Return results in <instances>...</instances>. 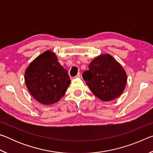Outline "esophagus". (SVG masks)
<instances>
[{"label": "esophagus", "instance_id": "obj_1", "mask_svg": "<svg viewBox=\"0 0 153 153\" xmlns=\"http://www.w3.org/2000/svg\"><path fill=\"white\" fill-rule=\"evenodd\" d=\"M76 77V78H79V77H80V75H79V74H77V76H76V77Z\"/></svg>", "mask_w": 153, "mask_h": 153}]
</instances>
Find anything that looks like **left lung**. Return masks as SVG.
I'll list each match as a JSON object with an SVG mask.
<instances>
[{
	"label": "left lung",
	"instance_id": "obj_1",
	"mask_svg": "<svg viewBox=\"0 0 153 153\" xmlns=\"http://www.w3.org/2000/svg\"><path fill=\"white\" fill-rule=\"evenodd\" d=\"M88 69L83 73V79L100 100L108 102L122 94L128 76L122 65L109 54L97 56L90 63Z\"/></svg>",
	"mask_w": 153,
	"mask_h": 153
}]
</instances>
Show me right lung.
<instances>
[{"label": "right lung", "instance_id": "right-lung-1", "mask_svg": "<svg viewBox=\"0 0 153 153\" xmlns=\"http://www.w3.org/2000/svg\"><path fill=\"white\" fill-rule=\"evenodd\" d=\"M24 77L30 94L45 105L58 102L71 83L68 72L51 50L44 52L31 62L25 69Z\"/></svg>", "mask_w": 153, "mask_h": 153}]
</instances>
